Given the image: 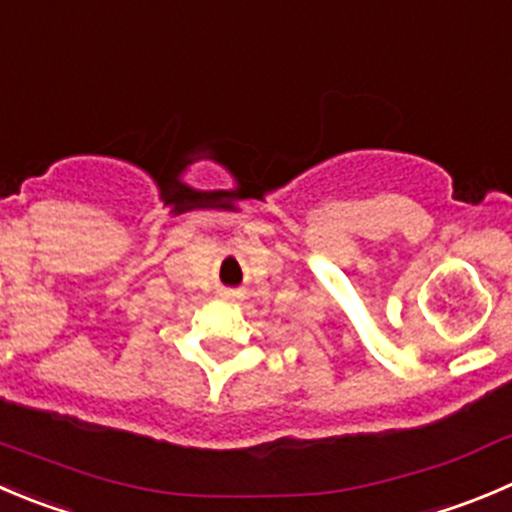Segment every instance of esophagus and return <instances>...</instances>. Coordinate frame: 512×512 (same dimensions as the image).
<instances>
[{"label":"esophagus","instance_id":"1","mask_svg":"<svg viewBox=\"0 0 512 512\" xmlns=\"http://www.w3.org/2000/svg\"><path fill=\"white\" fill-rule=\"evenodd\" d=\"M233 296H236L233 291H223V299H233Z\"/></svg>","mask_w":512,"mask_h":512}]
</instances>
